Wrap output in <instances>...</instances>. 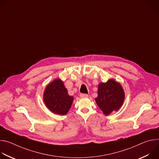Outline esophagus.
Listing matches in <instances>:
<instances>
[{"label":"esophagus","instance_id":"obj_1","mask_svg":"<svg viewBox=\"0 0 159 159\" xmlns=\"http://www.w3.org/2000/svg\"><path fill=\"white\" fill-rule=\"evenodd\" d=\"M80 97L81 98H86L88 97V95L87 94H80Z\"/></svg>","mask_w":159,"mask_h":159}]
</instances>
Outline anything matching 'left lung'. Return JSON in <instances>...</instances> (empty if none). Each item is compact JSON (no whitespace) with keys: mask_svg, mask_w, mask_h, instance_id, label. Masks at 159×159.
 I'll return each instance as SVG.
<instances>
[{"mask_svg":"<svg viewBox=\"0 0 159 159\" xmlns=\"http://www.w3.org/2000/svg\"><path fill=\"white\" fill-rule=\"evenodd\" d=\"M98 94L96 102L105 115H109L113 111L118 110L125 99V93L121 85L112 79L99 84Z\"/></svg>","mask_w":159,"mask_h":159,"instance_id":"8db88e82","label":"left lung"}]
</instances>
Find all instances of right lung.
<instances>
[{
	"mask_svg": "<svg viewBox=\"0 0 159 159\" xmlns=\"http://www.w3.org/2000/svg\"><path fill=\"white\" fill-rule=\"evenodd\" d=\"M43 99L45 105L53 112L65 115L71 107L74 97L68 94L63 82L55 79L45 89Z\"/></svg>",
	"mask_w": 159,
	"mask_h": 159,
	"instance_id": "obj_1",
	"label": "right lung"
}]
</instances>
